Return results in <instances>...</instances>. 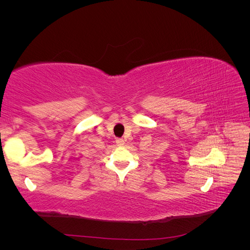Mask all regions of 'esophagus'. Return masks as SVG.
<instances>
[{"label": "esophagus", "instance_id": "esophagus-1", "mask_svg": "<svg viewBox=\"0 0 250 250\" xmlns=\"http://www.w3.org/2000/svg\"><path fill=\"white\" fill-rule=\"evenodd\" d=\"M116 143H117V145L118 146H124V144H125V142H124V140L123 139H117L116 140Z\"/></svg>", "mask_w": 250, "mask_h": 250}]
</instances>
